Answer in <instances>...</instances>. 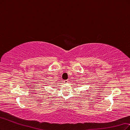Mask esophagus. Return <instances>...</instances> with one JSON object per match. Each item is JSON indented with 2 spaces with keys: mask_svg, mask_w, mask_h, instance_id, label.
I'll use <instances>...</instances> for the list:
<instances>
[{
  "mask_svg": "<svg viewBox=\"0 0 130 130\" xmlns=\"http://www.w3.org/2000/svg\"><path fill=\"white\" fill-rule=\"evenodd\" d=\"M64 82L65 83H68L69 82V80H64Z\"/></svg>",
  "mask_w": 130,
  "mask_h": 130,
  "instance_id": "esophagus-1",
  "label": "esophagus"
}]
</instances>
